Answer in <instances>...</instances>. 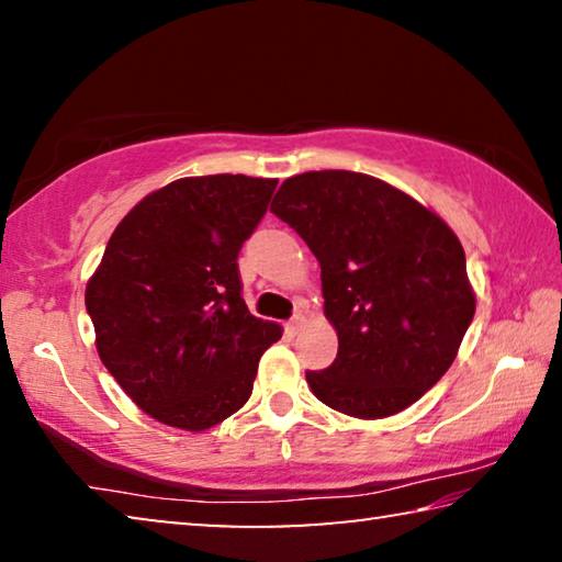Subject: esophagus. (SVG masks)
<instances>
[{"label":"esophagus","mask_w":562,"mask_h":562,"mask_svg":"<svg viewBox=\"0 0 562 562\" xmlns=\"http://www.w3.org/2000/svg\"><path fill=\"white\" fill-rule=\"evenodd\" d=\"M302 325H304V317H302V315H294V317L288 322V329L292 331V335H297V331L302 329Z\"/></svg>","instance_id":"obj_1"}]
</instances>
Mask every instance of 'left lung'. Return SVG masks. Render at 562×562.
Instances as JSON below:
<instances>
[{"label":"left lung","mask_w":562,"mask_h":562,"mask_svg":"<svg viewBox=\"0 0 562 562\" xmlns=\"http://www.w3.org/2000/svg\"><path fill=\"white\" fill-rule=\"evenodd\" d=\"M270 211L322 268L337 359L304 372L322 404L384 418L449 372L475 297L459 237L439 215L384 180L351 170L288 178Z\"/></svg>","instance_id":"left-lung-1"}]
</instances>
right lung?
<instances>
[{
  "label": "right lung",
  "instance_id": "right-lung-1",
  "mask_svg": "<svg viewBox=\"0 0 562 562\" xmlns=\"http://www.w3.org/2000/svg\"><path fill=\"white\" fill-rule=\"evenodd\" d=\"M278 180H173L123 217L87 284L103 367L160 424L205 431L252 394L258 361L282 337L250 315L237 255Z\"/></svg>",
  "mask_w": 562,
  "mask_h": 562
}]
</instances>
